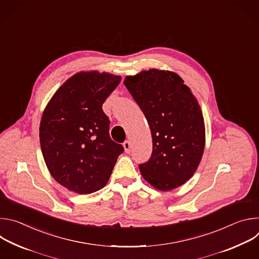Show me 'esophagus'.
Here are the masks:
<instances>
[{
	"label": "esophagus",
	"mask_w": 259,
	"mask_h": 259,
	"mask_svg": "<svg viewBox=\"0 0 259 259\" xmlns=\"http://www.w3.org/2000/svg\"><path fill=\"white\" fill-rule=\"evenodd\" d=\"M123 146H124L125 152H126L127 154H129L130 151H131V143H130V141H129V140H126V141L123 143Z\"/></svg>",
	"instance_id": "obj_1"
}]
</instances>
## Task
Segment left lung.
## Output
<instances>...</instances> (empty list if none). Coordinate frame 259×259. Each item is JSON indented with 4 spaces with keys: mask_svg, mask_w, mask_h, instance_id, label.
Here are the masks:
<instances>
[{
    "mask_svg": "<svg viewBox=\"0 0 259 259\" xmlns=\"http://www.w3.org/2000/svg\"><path fill=\"white\" fill-rule=\"evenodd\" d=\"M124 85L152 132V157L139 165L142 177L163 192L182 186L196 172L205 147V124L197 98L170 70H143L126 77Z\"/></svg>",
    "mask_w": 259,
    "mask_h": 259,
    "instance_id": "obj_1",
    "label": "left lung"
}]
</instances>
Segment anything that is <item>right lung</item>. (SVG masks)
Segmentation results:
<instances>
[{"label": "right lung", "mask_w": 259, "mask_h": 259, "mask_svg": "<svg viewBox=\"0 0 259 259\" xmlns=\"http://www.w3.org/2000/svg\"><path fill=\"white\" fill-rule=\"evenodd\" d=\"M121 76L80 71L66 80L45 107L41 150L52 177L65 189L86 195L107 183L123 146L109 137L102 104Z\"/></svg>", "instance_id": "add662e5"}]
</instances>
